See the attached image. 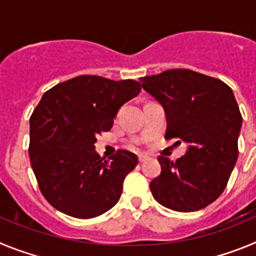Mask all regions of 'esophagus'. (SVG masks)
<instances>
[{
	"mask_svg": "<svg viewBox=\"0 0 256 256\" xmlns=\"http://www.w3.org/2000/svg\"><path fill=\"white\" fill-rule=\"evenodd\" d=\"M148 159V158L146 155H138V162H144Z\"/></svg>",
	"mask_w": 256,
	"mask_h": 256,
	"instance_id": "1",
	"label": "esophagus"
}]
</instances>
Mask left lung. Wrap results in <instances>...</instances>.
Returning a JSON list of instances; mask_svg holds the SVG:
<instances>
[{
    "mask_svg": "<svg viewBox=\"0 0 256 256\" xmlns=\"http://www.w3.org/2000/svg\"><path fill=\"white\" fill-rule=\"evenodd\" d=\"M140 80L164 108L165 140L187 144L176 162L159 156L162 173L150 183L154 198L176 212L204 209L224 191L237 162L242 116L234 92L220 79L190 69Z\"/></svg>",
    "mask_w": 256,
    "mask_h": 256,
    "instance_id": "obj_1",
    "label": "left lung"
}]
</instances>
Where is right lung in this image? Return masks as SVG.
<instances>
[{
	"instance_id": "add662e5",
	"label": "right lung",
	"mask_w": 256,
	"mask_h": 256,
	"mask_svg": "<svg viewBox=\"0 0 256 256\" xmlns=\"http://www.w3.org/2000/svg\"><path fill=\"white\" fill-rule=\"evenodd\" d=\"M140 91L141 83L132 79L79 76L44 94L29 119V158L40 194L58 212L90 219L119 201L124 178L138 159L118 150L105 160L94 151V142Z\"/></svg>"
}]
</instances>
